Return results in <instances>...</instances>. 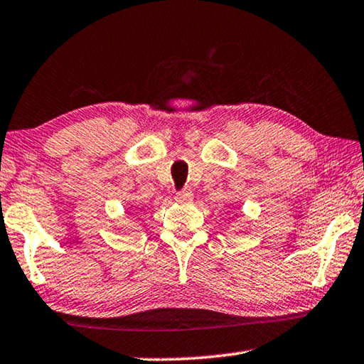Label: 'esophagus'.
I'll list each match as a JSON object with an SVG mask.
<instances>
[{
    "instance_id": "esophagus-1",
    "label": "esophagus",
    "mask_w": 364,
    "mask_h": 364,
    "mask_svg": "<svg viewBox=\"0 0 364 364\" xmlns=\"http://www.w3.org/2000/svg\"><path fill=\"white\" fill-rule=\"evenodd\" d=\"M193 200V191L189 188H183L180 193L176 194V203L180 204H189Z\"/></svg>"
}]
</instances>
